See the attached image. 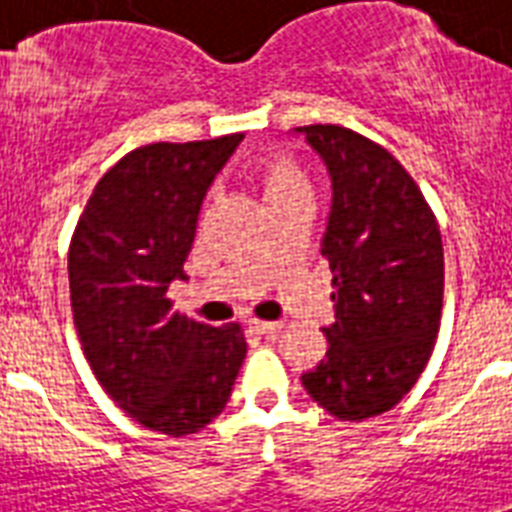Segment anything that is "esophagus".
<instances>
[{
    "label": "esophagus",
    "instance_id": "esophagus-1",
    "mask_svg": "<svg viewBox=\"0 0 512 512\" xmlns=\"http://www.w3.org/2000/svg\"><path fill=\"white\" fill-rule=\"evenodd\" d=\"M249 327L255 329L257 335H265V337H276L281 332V321H252Z\"/></svg>",
    "mask_w": 512,
    "mask_h": 512
}]
</instances>
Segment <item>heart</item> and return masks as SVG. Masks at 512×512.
<instances>
[{
  "instance_id": "b5f03b06",
  "label": "heart",
  "mask_w": 512,
  "mask_h": 512,
  "mask_svg": "<svg viewBox=\"0 0 512 512\" xmlns=\"http://www.w3.org/2000/svg\"><path fill=\"white\" fill-rule=\"evenodd\" d=\"M249 175L255 177L265 204L308 191V175L303 164L287 148H268L249 162Z\"/></svg>"
}]
</instances>
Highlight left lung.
I'll list each match as a JSON object with an SVG mask.
<instances>
[{
  "label": "left lung",
  "instance_id": "1",
  "mask_svg": "<svg viewBox=\"0 0 512 512\" xmlns=\"http://www.w3.org/2000/svg\"><path fill=\"white\" fill-rule=\"evenodd\" d=\"M303 132L332 175L321 255L332 271L327 356L303 374L337 420L390 412L420 380L444 308V241L420 185L388 148L340 124Z\"/></svg>",
  "mask_w": 512,
  "mask_h": 512
}]
</instances>
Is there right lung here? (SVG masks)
<instances>
[{"label":"right lung","instance_id":"1","mask_svg":"<svg viewBox=\"0 0 512 512\" xmlns=\"http://www.w3.org/2000/svg\"><path fill=\"white\" fill-rule=\"evenodd\" d=\"M239 132L148 143L100 177L68 244L71 311L84 358L116 406L172 438L223 412L247 356L241 324L209 327L175 311L201 201Z\"/></svg>","mask_w":512,"mask_h":512}]
</instances>
